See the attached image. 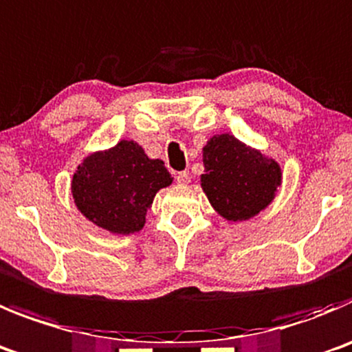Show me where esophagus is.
Listing matches in <instances>:
<instances>
[{
  "label": "esophagus",
  "instance_id": "obj_1",
  "mask_svg": "<svg viewBox=\"0 0 352 352\" xmlns=\"http://www.w3.org/2000/svg\"><path fill=\"white\" fill-rule=\"evenodd\" d=\"M176 182H178L179 185H186V183L190 182L188 170H179V173H176Z\"/></svg>",
  "mask_w": 352,
  "mask_h": 352
}]
</instances>
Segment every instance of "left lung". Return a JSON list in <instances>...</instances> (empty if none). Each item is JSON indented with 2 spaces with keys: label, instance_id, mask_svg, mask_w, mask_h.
<instances>
[{
  "label": "left lung",
  "instance_id": "8db88e82",
  "mask_svg": "<svg viewBox=\"0 0 352 352\" xmlns=\"http://www.w3.org/2000/svg\"><path fill=\"white\" fill-rule=\"evenodd\" d=\"M201 185L212 208L230 221L250 220L265 209L281 185V167L230 134L212 136L204 146Z\"/></svg>",
  "mask_w": 352,
  "mask_h": 352
}]
</instances>
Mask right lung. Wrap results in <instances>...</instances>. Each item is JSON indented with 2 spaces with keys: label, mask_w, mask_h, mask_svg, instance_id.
<instances>
[{
  "label": "right lung",
  "mask_w": 352,
  "mask_h": 352,
  "mask_svg": "<svg viewBox=\"0 0 352 352\" xmlns=\"http://www.w3.org/2000/svg\"><path fill=\"white\" fill-rule=\"evenodd\" d=\"M173 183L162 160L148 159L134 141L83 160L73 176L76 208L98 227L113 234H134L144 227L155 193Z\"/></svg>",
  "instance_id": "obj_1"
}]
</instances>
